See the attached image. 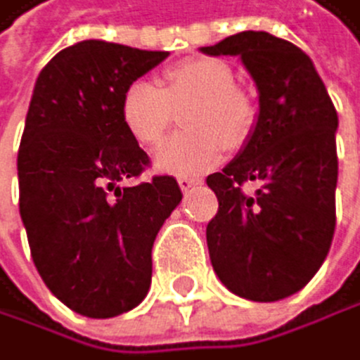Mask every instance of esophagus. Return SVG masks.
Instances as JSON below:
<instances>
[{
	"instance_id": "1",
	"label": "esophagus",
	"mask_w": 360,
	"mask_h": 360,
	"mask_svg": "<svg viewBox=\"0 0 360 360\" xmlns=\"http://www.w3.org/2000/svg\"><path fill=\"white\" fill-rule=\"evenodd\" d=\"M199 184H201V179H197V176H179V186H181L184 193H188L190 188H195Z\"/></svg>"
}]
</instances>
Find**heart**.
<instances>
[{"label":"heart","instance_id":"obj_1","mask_svg":"<svg viewBox=\"0 0 360 360\" xmlns=\"http://www.w3.org/2000/svg\"><path fill=\"white\" fill-rule=\"evenodd\" d=\"M235 73L221 60L193 58L176 62L163 75V84L134 80L120 98V118L141 145H156L170 129L174 109L186 107L184 125L190 129L165 141L154 154L161 172L193 176L215 167L231 150H240L253 136L257 112L235 89Z\"/></svg>","mask_w":360,"mask_h":360}]
</instances>
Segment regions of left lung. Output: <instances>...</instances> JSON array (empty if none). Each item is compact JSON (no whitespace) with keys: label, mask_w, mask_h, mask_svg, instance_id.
I'll list each match as a JSON object with an SVG mask.
<instances>
[{"label":"left lung","mask_w":360,"mask_h":360,"mask_svg":"<svg viewBox=\"0 0 360 360\" xmlns=\"http://www.w3.org/2000/svg\"><path fill=\"white\" fill-rule=\"evenodd\" d=\"M201 51L240 56L259 91L253 136L206 179L219 201L206 226L210 262L240 298L282 300L316 276L332 246L336 109L309 56L287 39L244 31ZM248 181L255 195L243 193Z\"/></svg>","instance_id":"obj_1"}]
</instances>
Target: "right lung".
I'll list each match as a JSON object with an SVG mask.
<instances>
[{
  "label": "right lung",
  "instance_id": "right-lung-1",
  "mask_svg": "<svg viewBox=\"0 0 360 360\" xmlns=\"http://www.w3.org/2000/svg\"><path fill=\"white\" fill-rule=\"evenodd\" d=\"M165 51L84 39L39 71L17 154L20 215L37 274L75 314L114 318L148 295L152 246L181 201L120 118L127 84Z\"/></svg>",
  "mask_w": 360,
  "mask_h": 360
}]
</instances>
